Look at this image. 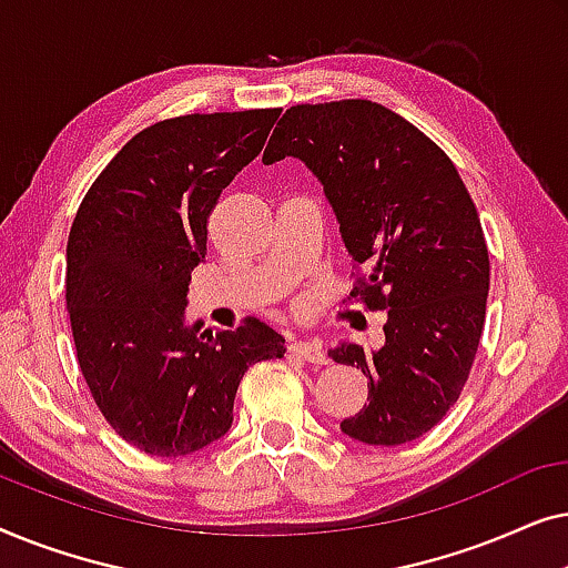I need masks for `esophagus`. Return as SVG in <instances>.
I'll list each match as a JSON object with an SVG mask.
<instances>
[{
	"mask_svg": "<svg viewBox=\"0 0 568 568\" xmlns=\"http://www.w3.org/2000/svg\"><path fill=\"white\" fill-rule=\"evenodd\" d=\"M292 354H297L300 359H305L310 364H328V356H325L323 346L317 344L315 338H307V341H294L290 346Z\"/></svg>",
	"mask_w": 568,
	"mask_h": 568,
	"instance_id": "34e87169",
	"label": "esophagus"
}]
</instances>
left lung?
<instances>
[{"instance_id":"obj_1","label":"left lung","mask_w":568,"mask_h":568,"mask_svg":"<svg viewBox=\"0 0 568 568\" xmlns=\"http://www.w3.org/2000/svg\"><path fill=\"white\" fill-rule=\"evenodd\" d=\"M297 158L323 185L354 266L352 297L385 310V344L328 356L367 375V403L341 422L364 445L437 426L468 379L486 321L488 251L457 168L414 123L372 100L294 105L263 165Z\"/></svg>"}]
</instances>
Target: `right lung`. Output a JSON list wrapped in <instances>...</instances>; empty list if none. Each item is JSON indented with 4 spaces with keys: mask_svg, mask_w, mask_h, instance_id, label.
I'll return each mask as SVG.
<instances>
[{
    "mask_svg": "<svg viewBox=\"0 0 568 568\" xmlns=\"http://www.w3.org/2000/svg\"><path fill=\"white\" fill-rule=\"evenodd\" d=\"M278 113L154 123L108 162L77 209L67 243L77 362L105 422L146 455L181 457L222 439L247 367L286 352L255 317L216 333L185 321L209 214L258 158Z\"/></svg>",
    "mask_w": 568,
    "mask_h": 568,
    "instance_id": "add662e5",
    "label": "right lung"
}]
</instances>
